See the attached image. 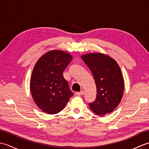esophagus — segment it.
<instances>
[{
    "mask_svg": "<svg viewBox=\"0 0 149 149\" xmlns=\"http://www.w3.org/2000/svg\"><path fill=\"white\" fill-rule=\"evenodd\" d=\"M76 95H78V96H80V95H83L84 94V91L82 90L81 91H79V92H76Z\"/></svg>",
    "mask_w": 149,
    "mask_h": 149,
    "instance_id": "34e87169",
    "label": "esophagus"
}]
</instances>
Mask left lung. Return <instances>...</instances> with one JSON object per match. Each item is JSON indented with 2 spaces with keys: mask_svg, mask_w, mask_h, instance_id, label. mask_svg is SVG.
<instances>
[{
  "mask_svg": "<svg viewBox=\"0 0 149 149\" xmlns=\"http://www.w3.org/2000/svg\"><path fill=\"white\" fill-rule=\"evenodd\" d=\"M90 69L97 86L96 99L89 106L96 115L113 111L121 101L124 82L121 69L115 59L102 53H88L81 56Z\"/></svg>",
  "mask_w": 149,
  "mask_h": 149,
  "instance_id": "8db88e82",
  "label": "left lung"
}]
</instances>
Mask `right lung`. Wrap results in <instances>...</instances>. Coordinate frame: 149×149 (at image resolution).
Listing matches in <instances>:
<instances>
[{"label":"right lung","mask_w":149,"mask_h":149,"mask_svg":"<svg viewBox=\"0 0 149 149\" xmlns=\"http://www.w3.org/2000/svg\"><path fill=\"white\" fill-rule=\"evenodd\" d=\"M73 59L63 50H52L44 54L34 65L30 89L34 102L47 114L54 115L64 109L73 95L63 72Z\"/></svg>","instance_id":"1"}]
</instances>
